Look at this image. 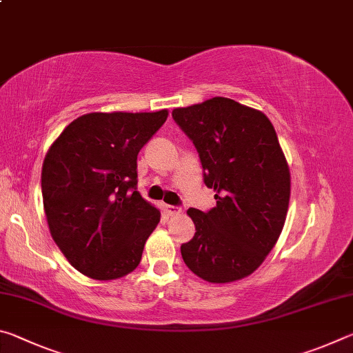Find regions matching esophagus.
<instances>
[{
  "mask_svg": "<svg viewBox=\"0 0 353 353\" xmlns=\"http://www.w3.org/2000/svg\"><path fill=\"white\" fill-rule=\"evenodd\" d=\"M165 210H166V213L170 214V216H176V214L182 213V208L174 207V205H165Z\"/></svg>",
  "mask_w": 353,
  "mask_h": 353,
  "instance_id": "obj_1",
  "label": "esophagus"
}]
</instances>
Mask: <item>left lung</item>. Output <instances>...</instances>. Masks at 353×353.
<instances>
[{
  "label": "left lung",
  "mask_w": 353,
  "mask_h": 353,
  "mask_svg": "<svg viewBox=\"0 0 353 353\" xmlns=\"http://www.w3.org/2000/svg\"><path fill=\"white\" fill-rule=\"evenodd\" d=\"M172 118L216 193L210 212H187L196 234L181 246L185 265L210 283L248 277L276 246L288 213L290 166L276 129L263 112L223 97L177 107Z\"/></svg>",
  "instance_id": "8db88e82"
}]
</instances>
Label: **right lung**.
Wrapping results in <instances>:
<instances>
[{
  "label": "right lung",
  "instance_id": "add662e5",
  "mask_svg": "<svg viewBox=\"0 0 353 353\" xmlns=\"http://www.w3.org/2000/svg\"><path fill=\"white\" fill-rule=\"evenodd\" d=\"M166 118V109L87 113L48 149L41 168L48 227L83 276L115 280L140 265L160 210L135 188L137 155Z\"/></svg>",
  "mask_w": 353,
  "mask_h": 353
}]
</instances>
